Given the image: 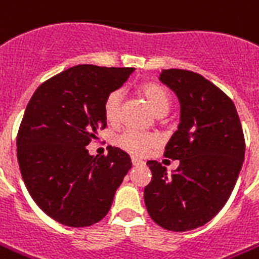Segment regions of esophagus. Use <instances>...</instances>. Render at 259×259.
<instances>
[{
	"label": "esophagus",
	"instance_id": "34e87169",
	"mask_svg": "<svg viewBox=\"0 0 259 259\" xmlns=\"http://www.w3.org/2000/svg\"><path fill=\"white\" fill-rule=\"evenodd\" d=\"M132 163H133V166H142L143 164V160L137 159V157H132Z\"/></svg>",
	"mask_w": 259,
	"mask_h": 259
}]
</instances>
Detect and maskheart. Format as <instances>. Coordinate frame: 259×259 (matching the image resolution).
<instances>
[{
  "label": "heart",
  "mask_w": 259,
  "mask_h": 259,
  "mask_svg": "<svg viewBox=\"0 0 259 259\" xmlns=\"http://www.w3.org/2000/svg\"><path fill=\"white\" fill-rule=\"evenodd\" d=\"M140 93L152 110L157 116H164L171 106V96L164 86L159 83H146L140 88ZM122 100L123 93L120 91H113L107 95L103 112L107 122L117 123L120 120L122 115ZM157 143V136L152 133H144L139 130L127 129L123 132L120 136L117 137V144L123 147L124 150L135 154H143L150 147Z\"/></svg>",
  "instance_id": "1"
}]
</instances>
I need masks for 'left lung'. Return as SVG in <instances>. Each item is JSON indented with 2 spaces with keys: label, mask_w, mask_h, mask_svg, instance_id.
Instances as JSON below:
<instances>
[{
  "label": "left lung",
  "mask_w": 259,
  "mask_h": 259,
  "mask_svg": "<svg viewBox=\"0 0 259 259\" xmlns=\"http://www.w3.org/2000/svg\"><path fill=\"white\" fill-rule=\"evenodd\" d=\"M159 80L180 102V123L164 156L179 160L166 167L150 160L152 181L144 203L157 226L189 231L218 214L233 193L245 156V142L233 100L201 75L183 69L161 70Z\"/></svg>",
  "instance_id": "left-lung-1"
}]
</instances>
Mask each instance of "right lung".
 Masks as SVG:
<instances>
[{
    "label": "right lung",
    "mask_w": 259,
    "mask_h": 259,
    "mask_svg": "<svg viewBox=\"0 0 259 259\" xmlns=\"http://www.w3.org/2000/svg\"><path fill=\"white\" fill-rule=\"evenodd\" d=\"M133 72L76 65L44 82L26 106L17 136L21 176L36 205L63 226L99 223L132 167L119 147L93 157L86 146L106 127L107 95Z\"/></svg>",
    "instance_id": "right-lung-1"
}]
</instances>
